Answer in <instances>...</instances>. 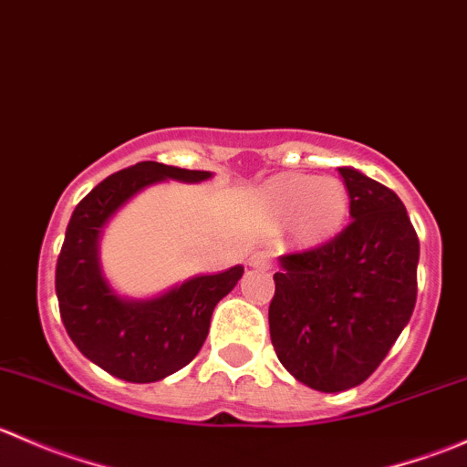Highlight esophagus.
<instances>
[{"instance_id":"34e87169","label":"esophagus","mask_w":467,"mask_h":467,"mask_svg":"<svg viewBox=\"0 0 467 467\" xmlns=\"http://www.w3.org/2000/svg\"><path fill=\"white\" fill-rule=\"evenodd\" d=\"M248 266L262 268V271H268V268H271V255H268V253H264V251L253 253V255L248 257Z\"/></svg>"}]
</instances>
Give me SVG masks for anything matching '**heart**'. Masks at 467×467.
I'll list each match as a JSON object with an SVG mask.
<instances>
[{"label":"heart","instance_id":"heart-1","mask_svg":"<svg viewBox=\"0 0 467 467\" xmlns=\"http://www.w3.org/2000/svg\"><path fill=\"white\" fill-rule=\"evenodd\" d=\"M264 212L275 225L296 221L305 239H318L341 225L348 212V187L338 178L280 176L264 192Z\"/></svg>","mask_w":467,"mask_h":467}]
</instances>
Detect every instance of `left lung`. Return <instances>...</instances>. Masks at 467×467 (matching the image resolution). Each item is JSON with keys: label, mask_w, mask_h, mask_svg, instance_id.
<instances>
[{"label": "left lung", "mask_w": 467, "mask_h": 467, "mask_svg": "<svg viewBox=\"0 0 467 467\" xmlns=\"http://www.w3.org/2000/svg\"><path fill=\"white\" fill-rule=\"evenodd\" d=\"M348 228L312 251L280 257L268 307L280 364L323 393L359 386L389 355L416 307L418 234L393 190L338 167Z\"/></svg>", "instance_id": "left-lung-1"}]
</instances>
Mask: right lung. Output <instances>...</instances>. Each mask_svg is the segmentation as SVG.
<instances>
[{"mask_svg":"<svg viewBox=\"0 0 467 467\" xmlns=\"http://www.w3.org/2000/svg\"><path fill=\"white\" fill-rule=\"evenodd\" d=\"M212 171L138 162L99 182L77 205L56 264L60 318L74 346L115 378L149 384L169 378L199 355L216 303L244 275V266L194 275L153 298L115 291L101 266L108 221L146 187L164 181L203 182Z\"/></svg>","mask_w":467,"mask_h":467,"instance_id":"add662e5","label":"right lung"}]
</instances>
